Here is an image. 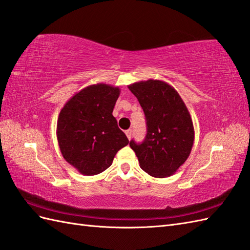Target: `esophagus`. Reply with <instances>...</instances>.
<instances>
[{
	"label": "esophagus",
	"instance_id": "1",
	"mask_svg": "<svg viewBox=\"0 0 250 250\" xmlns=\"http://www.w3.org/2000/svg\"><path fill=\"white\" fill-rule=\"evenodd\" d=\"M125 135H126V137H127V138L131 139V136H132V130H126V131H125Z\"/></svg>",
	"mask_w": 250,
	"mask_h": 250
}]
</instances>
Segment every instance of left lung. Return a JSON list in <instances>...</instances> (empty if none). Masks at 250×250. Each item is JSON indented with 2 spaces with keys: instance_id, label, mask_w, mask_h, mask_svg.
<instances>
[{
  "instance_id": "obj_1",
  "label": "left lung",
  "mask_w": 250,
  "mask_h": 250,
  "mask_svg": "<svg viewBox=\"0 0 250 250\" xmlns=\"http://www.w3.org/2000/svg\"><path fill=\"white\" fill-rule=\"evenodd\" d=\"M127 87L147 121L144 142L131 141L130 147L148 175L169 177L184 164L193 148L195 132L188 109L178 91L163 81H141Z\"/></svg>"
}]
</instances>
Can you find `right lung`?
Returning <instances> with one entry per match:
<instances>
[{
  "instance_id": "right-lung-1",
  "label": "right lung",
  "mask_w": 250,
  "mask_h": 250,
  "mask_svg": "<svg viewBox=\"0 0 250 250\" xmlns=\"http://www.w3.org/2000/svg\"><path fill=\"white\" fill-rule=\"evenodd\" d=\"M119 95V87L104 83L89 85L61 109L56 126L61 152L84 176L107 169L116 153L129 144L113 116Z\"/></svg>"
}]
</instances>
